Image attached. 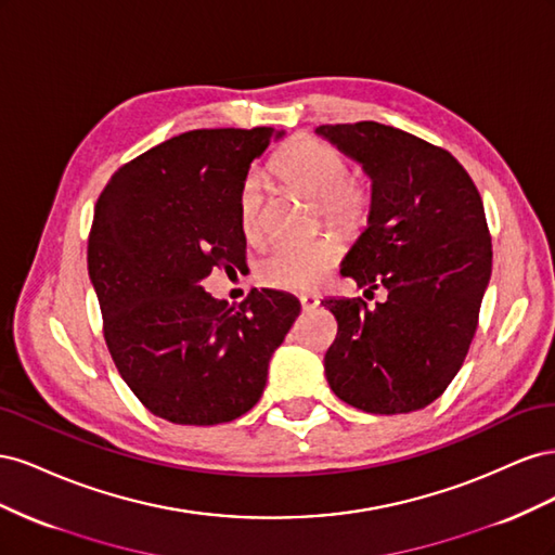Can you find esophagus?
<instances>
[{
	"mask_svg": "<svg viewBox=\"0 0 555 555\" xmlns=\"http://www.w3.org/2000/svg\"><path fill=\"white\" fill-rule=\"evenodd\" d=\"M298 300H300V308H304V310H314L319 306V298L312 296V294H300Z\"/></svg>",
	"mask_w": 555,
	"mask_h": 555,
	"instance_id": "34e87169",
	"label": "esophagus"
}]
</instances>
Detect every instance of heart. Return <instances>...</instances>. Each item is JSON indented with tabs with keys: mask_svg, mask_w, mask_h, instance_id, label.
Instances as JSON below:
<instances>
[{
	"mask_svg": "<svg viewBox=\"0 0 555 555\" xmlns=\"http://www.w3.org/2000/svg\"><path fill=\"white\" fill-rule=\"evenodd\" d=\"M271 173L284 190L317 204L326 224L351 231L371 212V192L349 178V162L338 147L317 139L289 143L271 162ZM238 220L247 241H259L263 231L261 180L249 176L238 196ZM340 259V243L333 236L304 245H278L259 261V280L280 289H312Z\"/></svg>",
	"mask_w": 555,
	"mask_h": 555,
	"instance_id": "1",
	"label": "heart"
}]
</instances>
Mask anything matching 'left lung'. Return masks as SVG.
Returning <instances> with one entry per match:
<instances>
[{"label": "left lung", "instance_id": "left-lung-1", "mask_svg": "<svg viewBox=\"0 0 555 555\" xmlns=\"http://www.w3.org/2000/svg\"><path fill=\"white\" fill-rule=\"evenodd\" d=\"M371 178L367 227L340 275L363 296L324 298L338 338L324 357L333 393L371 414L422 410L461 371L491 280V236L473 178L447 150L379 122L322 125Z\"/></svg>", "mask_w": 555, "mask_h": 555}]
</instances>
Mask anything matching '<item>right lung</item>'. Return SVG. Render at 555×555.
Listing matches in <instances>:
<instances>
[{
    "mask_svg": "<svg viewBox=\"0 0 555 555\" xmlns=\"http://www.w3.org/2000/svg\"><path fill=\"white\" fill-rule=\"evenodd\" d=\"M282 137L271 127L180 133L115 171L94 206L88 271L108 351L171 424H227L255 408L300 312L275 289H251L233 310L201 287L212 268L245 263L241 188Z\"/></svg>",
    "mask_w": 555,
    "mask_h": 555,
    "instance_id": "1",
    "label": "right lung"
}]
</instances>
